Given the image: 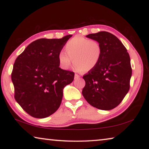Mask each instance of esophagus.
<instances>
[{
	"mask_svg": "<svg viewBox=\"0 0 149 149\" xmlns=\"http://www.w3.org/2000/svg\"><path fill=\"white\" fill-rule=\"evenodd\" d=\"M79 78H80V75L75 74V75H74V79H79Z\"/></svg>",
	"mask_w": 149,
	"mask_h": 149,
	"instance_id": "obj_1",
	"label": "esophagus"
}]
</instances>
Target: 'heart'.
Returning a JSON list of instances; mask_svg holds the SVG:
<instances>
[{"label": "heart", "instance_id": "1", "mask_svg": "<svg viewBox=\"0 0 149 149\" xmlns=\"http://www.w3.org/2000/svg\"><path fill=\"white\" fill-rule=\"evenodd\" d=\"M64 52L58 54V61L62 68L68 69L73 63L77 72H89L99 64L102 49L99 42L81 36H75L65 45Z\"/></svg>", "mask_w": 149, "mask_h": 149}]
</instances>
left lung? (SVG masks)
I'll return each instance as SVG.
<instances>
[{
	"label": "left lung",
	"instance_id": "left-lung-1",
	"mask_svg": "<svg viewBox=\"0 0 149 149\" xmlns=\"http://www.w3.org/2000/svg\"><path fill=\"white\" fill-rule=\"evenodd\" d=\"M86 37L99 42L102 55L97 66L83 77L85 85L82 95L93 107L112 110L120 104L130 90L132 70L129 53L110 33L100 31Z\"/></svg>",
	"mask_w": 149,
	"mask_h": 149
}]
</instances>
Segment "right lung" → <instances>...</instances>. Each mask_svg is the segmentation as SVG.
<instances>
[{
    "label": "right lung",
    "mask_w": 149,
    "mask_h": 149,
    "mask_svg": "<svg viewBox=\"0 0 149 149\" xmlns=\"http://www.w3.org/2000/svg\"><path fill=\"white\" fill-rule=\"evenodd\" d=\"M72 36L37 39L16 59L11 75L14 98L32 117L45 118L56 112L63 89L74 80V73L60 68L58 61V54Z\"/></svg>",
    "instance_id": "obj_1"
}]
</instances>
